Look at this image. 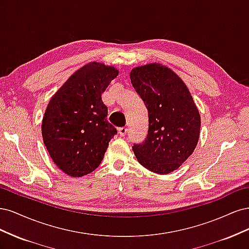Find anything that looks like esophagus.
Instances as JSON below:
<instances>
[{"label": "esophagus", "mask_w": 249, "mask_h": 249, "mask_svg": "<svg viewBox=\"0 0 249 249\" xmlns=\"http://www.w3.org/2000/svg\"><path fill=\"white\" fill-rule=\"evenodd\" d=\"M126 132H127V129L125 126H122V127H119V129H118V133H119L120 136H124Z\"/></svg>", "instance_id": "obj_1"}]
</instances>
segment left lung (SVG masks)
<instances>
[{
  "instance_id": "1",
  "label": "left lung",
  "mask_w": 249,
  "mask_h": 249,
  "mask_svg": "<svg viewBox=\"0 0 249 249\" xmlns=\"http://www.w3.org/2000/svg\"><path fill=\"white\" fill-rule=\"evenodd\" d=\"M130 78L148 112L147 136L133 145L134 154L143 167L167 175L196 147L199 112L185 83L166 66H139L131 71Z\"/></svg>"
}]
</instances>
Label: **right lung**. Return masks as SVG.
Here are the masks:
<instances>
[{
  "label": "right lung",
  "mask_w": 249,
  "mask_h": 249,
  "mask_svg": "<svg viewBox=\"0 0 249 249\" xmlns=\"http://www.w3.org/2000/svg\"><path fill=\"white\" fill-rule=\"evenodd\" d=\"M112 66H83L52 97L42 119L44 145L57 166L80 178L101 164L109 141L117 134L108 123L102 93L116 78Z\"/></svg>",
  "instance_id": "1"
}]
</instances>
